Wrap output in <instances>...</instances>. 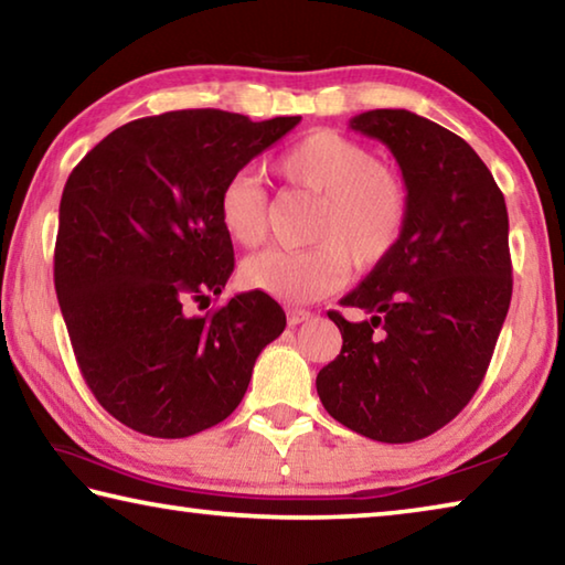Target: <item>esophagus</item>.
I'll use <instances>...</instances> for the list:
<instances>
[{
  "label": "esophagus",
  "mask_w": 565,
  "mask_h": 565,
  "mask_svg": "<svg viewBox=\"0 0 565 565\" xmlns=\"http://www.w3.org/2000/svg\"><path fill=\"white\" fill-rule=\"evenodd\" d=\"M311 317H313V313L306 311V309H289V311H286V323H289V327H299V323L309 321Z\"/></svg>",
  "instance_id": "34e87169"
}]
</instances>
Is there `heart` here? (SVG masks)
Here are the masks:
<instances>
[{
    "mask_svg": "<svg viewBox=\"0 0 565 565\" xmlns=\"http://www.w3.org/2000/svg\"><path fill=\"white\" fill-rule=\"evenodd\" d=\"M276 174L319 196L311 224L317 246L248 256L238 269L246 289L286 303L313 301L339 289L349 262L369 271L394 254L408 222V186L398 171L379 164L366 145L333 129H313L276 159ZM216 216L234 244H262L269 202L259 179H228L218 191Z\"/></svg>",
    "mask_w": 565,
    "mask_h": 565,
    "instance_id": "obj_1",
    "label": "heart"
}]
</instances>
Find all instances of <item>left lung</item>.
Masks as SVG:
<instances>
[{"instance_id": "obj_1", "label": "left lung", "mask_w": 565, "mask_h": 565, "mask_svg": "<svg viewBox=\"0 0 565 565\" xmlns=\"http://www.w3.org/2000/svg\"><path fill=\"white\" fill-rule=\"evenodd\" d=\"M353 131L386 145L408 186L394 254L329 311L341 353L317 376L323 408L381 444L431 436L471 401L509 313V212L489 167L454 131L406 109L363 111Z\"/></svg>"}]
</instances>
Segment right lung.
<instances>
[{
  "label": "right lung",
  "mask_w": 565,
  "mask_h": 565,
  "mask_svg": "<svg viewBox=\"0 0 565 565\" xmlns=\"http://www.w3.org/2000/svg\"><path fill=\"white\" fill-rule=\"evenodd\" d=\"M301 117L252 121L222 109L167 111L104 137L66 179L54 286L82 376L134 431L184 438L242 404L286 313L262 291L218 296L234 246L218 191Z\"/></svg>",
  "instance_id": "1"
}]
</instances>
